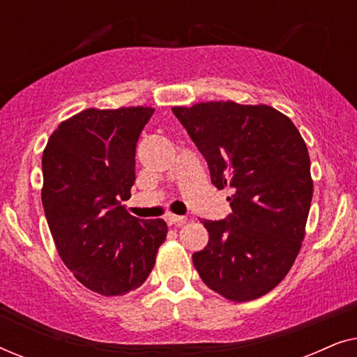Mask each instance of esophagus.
Instances as JSON below:
<instances>
[{
    "mask_svg": "<svg viewBox=\"0 0 357 357\" xmlns=\"http://www.w3.org/2000/svg\"><path fill=\"white\" fill-rule=\"evenodd\" d=\"M165 221H167V224H170V226H177V227L183 226V224L187 222L183 216H177V214H167V216H165Z\"/></svg>",
    "mask_w": 357,
    "mask_h": 357,
    "instance_id": "1",
    "label": "esophagus"
}]
</instances>
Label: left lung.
<instances>
[{
    "instance_id": "left-lung-1",
    "label": "left lung",
    "mask_w": 357,
    "mask_h": 357,
    "mask_svg": "<svg viewBox=\"0 0 357 357\" xmlns=\"http://www.w3.org/2000/svg\"><path fill=\"white\" fill-rule=\"evenodd\" d=\"M172 112L206 159L211 183L234 190L232 213L203 221L209 241L193 265L229 301L261 297L287 275L304 241L314 192L304 139L268 105L206 102Z\"/></svg>"
}]
</instances>
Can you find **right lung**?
<instances>
[{"mask_svg": "<svg viewBox=\"0 0 357 357\" xmlns=\"http://www.w3.org/2000/svg\"><path fill=\"white\" fill-rule=\"evenodd\" d=\"M154 110L87 109L53 131L42 155V204L61 260L87 289L123 296L153 271L167 236L121 206L133 187L136 143Z\"/></svg>", "mask_w": 357, "mask_h": 357, "instance_id": "1", "label": "right lung"}]
</instances>
